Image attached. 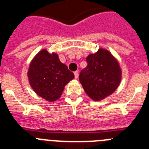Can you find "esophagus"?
I'll return each instance as SVG.
<instances>
[{"mask_svg": "<svg viewBox=\"0 0 149 149\" xmlns=\"http://www.w3.org/2000/svg\"><path fill=\"white\" fill-rule=\"evenodd\" d=\"M74 77H75V78L77 79V77H78V75H79V73H78V72H77V71H76V72H74Z\"/></svg>", "mask_w": 149, "mask_h": 149, "instance_id": "esophagus-1", "label": "esophagus"}]
</instances>
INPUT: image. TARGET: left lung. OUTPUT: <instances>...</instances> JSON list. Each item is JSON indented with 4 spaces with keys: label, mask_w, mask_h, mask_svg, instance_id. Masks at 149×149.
I'll return each mask as SVG.
<instances>
[{
    "label": "left lung",
    "mask_w": 149,
    "mask_h": 149,
    "mask_svg": "<svg viewBox=\"0 0 149 149\" xmlns=\"http://www.w3.org/2000/svg\"><path fill=\"white\" fill-rule=\"evenodd\" d=\"M87 66L80 73L79 80L86 94L94 101H101L118 88L122 71L116 58L107 50L100 48L86 59Z\"/></svg>",
    "instance_id": "left-lung-1"
}]
</instances>
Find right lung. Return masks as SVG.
Wrapping results in <instances>:
<instances>
[{
  "label": "right lung",
  "instance_id": "1",
  "mask_svg": "<svg viewBox=\"0 0 149 149\" xmlns=\"http://www.w3.org/2000/svg\"><path fill=\"white\" fill-rule=\"evenodd\" d=\"M30 86L38 95L48 101L60 98L65 86L74 77L58 55L40 51L33 59L27 72Z\"/></svg>",
  "mask_w": 149,
  "mask_h": 149
}]
</instances>
